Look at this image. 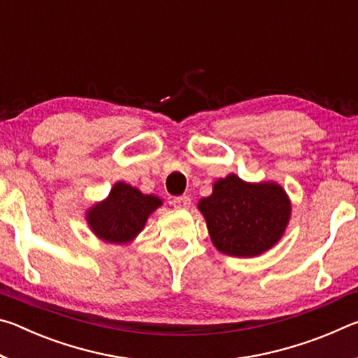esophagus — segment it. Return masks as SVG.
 <instances>
[{
	"mask_svg": "<svg viewBox=\"0 0 358 358\" xmlns=\"http://www.w3.org/2000/svg\"><path fill=\"white\" fill-rule=\"evenodd\" d=\"M172 205H173L175 208H178V210H186V208H189V205H191V199L187 197V196L175 197L173 201H172Z\"/></svg>",
	"mask_w": 358,
	"mask_h": 358,
	"instance_id": "1",
	"label": "esophagus"
}]
</instances>
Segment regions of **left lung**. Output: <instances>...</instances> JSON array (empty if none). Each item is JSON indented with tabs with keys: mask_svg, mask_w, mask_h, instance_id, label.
<instances>
[{
	"mask_svg": "<svg viewBox=\"0 0 358 358\" xmlns=\"http://www.w3.org/2000/svg\"><path fill=\"white\" fill-rule=\"evenodd\" d=\"M217 251L254 257L281 240L290 217L286 191L273 181L246 183L235 173L215 181L211 196L199 201Z\"/></svg>",
	"mask_w": 358,
	"mask_h": 358,
	"instance_id": "8db88e82",
	"label": "left lung"
}]
</instances>
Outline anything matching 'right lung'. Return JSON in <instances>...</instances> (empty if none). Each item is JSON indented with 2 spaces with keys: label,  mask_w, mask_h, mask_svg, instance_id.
I'll use <instances>...</instances> for the list:
<instances>
[{
  "label": "right lung",
  "mask_w": 358,
  "mask_h": 358,
  "mask_svg": "<svg viewBox=\"0 0 358 358\" xmlns=\"http://www.w3.org/2000/svg\"><path fill=\"white\" fill-rule=\"evenodd\" d=\"M157 196L143 194L123 181L115 183L108 197L87 211V222L96 237L107 243H131L142 232L148 216L159 208Z\"/></svg>",
  "instance_id": "1"
}]
</instances>
